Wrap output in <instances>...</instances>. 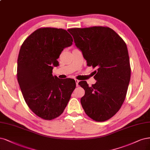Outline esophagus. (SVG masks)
I'll return each mask as SVG.
<instances>
[{"label": "esophagus", "mask_w": 150, "mask_h": 150, "mask_svg": "<svg viewBox=\"0 0 150 150\" xmlns=\"http://www.w3.org/2000/svg\"><path fill=\"white\" fill-rule=\"evenodd\" d=\"M75 82H76V86H77V87H78V86H79L78 83H79V80H77V79H75Z\"/></svg>", "instance_id": "34e87169"}]
</instances>
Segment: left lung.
I'll return each instance as SVG.
<instances>
[{
  "label": "left lung",
  "mask_w": 150,
  "mask_h": 150,
  "mask_svg": "<svg viewBox=\"0 0 150 150\" xmlns=\"http://www.w3.org/2000/svg\"><path fill=\"white\" fill-rule=\"evenodd\" d=\"M75 45L95 71L96 84L79 85L85 90L81 103L85 113L96 122L110 119L125 100L131 69L127 45L114 30L105 27L68 30Z\"/></svg>",
  "instance_id": "obj_1"
}]
</instances>
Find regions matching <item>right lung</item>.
<instances>
[{
  "label": "right lung",
  "instance_id": "right-lung-1",
  "mask_svg": "<svg viewBox=\"0 0 150 150\" xmlns=\"http://www.w3.org/2000/svg\"><path fill=\"white\" fill-rule=\"evenodd\" d=\"M66 30L41 28L21 46L17 60V80L24 99L39 117L50 120L63 112L76 88L73 79L53 76V67L63 49L73 44Z\"/></svg>",
  "mask_w": 150,
  "mask_h": 150
}]
</instances>
